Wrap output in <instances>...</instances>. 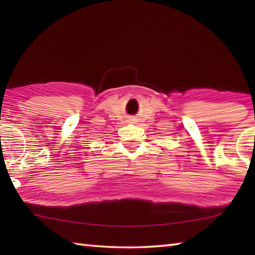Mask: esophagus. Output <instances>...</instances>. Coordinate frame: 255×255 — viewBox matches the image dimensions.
<instances>
[{
	"label": "esophagus",
	"mask_w": 255,
	"mask_h": 255,
	"mask_svg": "<svg viewBox=\"0 0 255 255\" xmlns=\"http://www.w3.org/2000/svg\"><path fill=\"white\" fill-rule=\"evenodd\" d=\"M130 120H131V122H133V120H135V119H133V118H131V119H130Z\"/></svg>",
	"instance_id": "esophagus-1"
}]
</instances>
